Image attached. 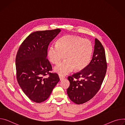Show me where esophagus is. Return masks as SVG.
Masks as SVG:
<instances>
[{"label":"esophagus","mask_w":125,"mask_h":125,"mask_svg":"<svg viewBox=\"0 0 125 125\" xmlns=\"http://www.w3.org/2000/svg\"><path fill=\"white\" fill-rule=\"evenodd\" d=\"M59 78H60V81L63 80L64 79H65V77H63V76H59Z\"/></svg>","instance_id":"esophagus-1"}]
</instances>
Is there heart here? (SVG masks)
<instances>
[{
  "mask_svg": "<svg viewBox=\"0 0 125 125\" xmlns=\"http://www.w3.org/2000/svg\"><path fill=\"white\" fill-rule=\"evenodd\" d=\"M56 44L49 47L47 57L51 63L57 64L65 55L66 61L55 66L54 69L59 75H67L74 69L76 71L82 70L90 62L93 47L89 39L67 35L59 38Z\"/></svg>",
  "mask_w": 125,
  "mask_h": 125,
  "instance_id": "b5f03b06",
  "label": "heart"
}]
</instances>
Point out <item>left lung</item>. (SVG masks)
Returning <instances> with one entry per match:
<instances>
[{
	"label": "left lung",
	"mask_w": 125,
	"mask_h": 125,
	"mask_svg": "<svg viewBox=\"0 0 125 125\" xmlns=\"http://www.w3.org/2000/svg\"><path fill=\"white\" fill-rule=\"evenodd\" d=\"M107 68L104 47L96 38L90 63L80 72L68 77L70 84L67 93L70 99L76 104H82L91 99L101 88Z\"/></svg>",
	"instance_id": "left-lung-1"
}]
</instances>
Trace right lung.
Instances as JSON below:
<instances>
[{
    "label": "right lung",
    "mask_w": 125,
    "mask_h": 125,
    "mask_svg": "<svg viewBox=\"0 0 125 125\" xmlns=\"http://www.w3.org/2000/svg\"><path fill=\"white\" fill-rule=\"evenodd\" d=\"M60 31L56 29L33 32L17 51V80L24 94L36 103L47 100L60 80L57 74L50 72L52 66L46 57L49 44Z\"/></svg>",
    "instance_id": "add662e5"
}]
</instances>
